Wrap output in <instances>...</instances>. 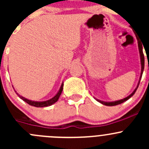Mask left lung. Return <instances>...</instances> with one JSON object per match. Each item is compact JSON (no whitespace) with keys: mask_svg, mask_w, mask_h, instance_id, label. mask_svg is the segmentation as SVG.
<instances>
[{"mask_svg":"<svg viewBox=\"0 0 149 149\" xmlns=\"http://www.w3.org/2000/svg\"><path fill=\"white\" fill-rule=\"evenodd\" d=\"M138 46H139V53H140V58H141V75H140V78H139V83H138L137 86L136 88H135L134 91L131 93L129 96H127V97L123 99V100H117V101H114V102H104V101H102V100H98L97 98H94L97 102H100L101 104H102L104 105H106V106H115V105H118L120 104L123 103L124 102L127 101V100L130 98L131 97H133V94L136 93V90H137L138 87H139V84H140V81H141V77H142V75H143V72L144 70V55L143 53V47L142 45H141V43H138Z\"/></svg>","mask_w":149,"mask_h":149,"instance_id":"1","label":"left lung"}]
</instances>
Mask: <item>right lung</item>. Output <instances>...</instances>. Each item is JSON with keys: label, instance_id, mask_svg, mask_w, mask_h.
<instances>
[{"label": "right lung", "instance_id": "add662e5", "mask_svg": "<svg viewBox=\"0 0 149 149\" xmlns=\"http://www.w3.org/2000/svg\"><path fill=\"white\" fill-rule=\"evenodd\" d=\"M63 89V82L62 84H61V87H60L59 90H58V93H57V94H55V95L52 98L49 99V100H46V101H42V102L32 101V100H28V99H26V98H25V97H22V96L19 95V94H18L17 92H16V91H15V90H14V91H15V92L16 93V94L19 96V98L22 99L23 101H24L25 102L29 104V105L36 107H45L51 106V105L53 104H55V102H56L58 100V99H59L60 96H61V93H62Z\"/></svg>", "mask_w": 149, "mask_h": 149}]
</instances>
